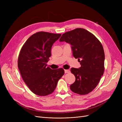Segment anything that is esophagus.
Returning a JSON list of instances; mask_svg holds the SVG:
<instances>
[{"label":"esophagus","mask_w":122,"mask_h":122,"mask_svg":"<svg viewBox=\"0 0 122 122\" xmlns=\"http://www.w3.org/2000/svg\"><path fill=\"white\" fill-rule=\"evenodd\" d=\"M70 72V71L69 70H65V73H69Z\"/></svg>","instance_id":"esophagus-1"}]
</instances>
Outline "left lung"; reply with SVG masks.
<instances>
[{
	"instance_id": "left-lung-1",
	"label": "left lung",
	"mask_w": 122,
	"mask_h": 122,
	"mask_svg": "<svg viewBox=\"0 0 122 122\" xmlns=\"http://www.w3.org/2000/svg\"><path fill=\"white\" fill-rule=\"evenodd\" d=\"M60 41L71 44L73 55L81 65L79 69H71L76 79L70 89L81 95L91 93L104 72L105 54L102 44L93 34L81 28L65 32Z\"/></svg>"
}]
</instances>
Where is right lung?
I'll list each match as a JSON object with an SVG mask.
<instances>
[{
	"label": "right lung",
	"instance_id": "1",
	"mask_svg": "<svg viewBox=\"0 0 122 122\" xmlns=\"http://www.w3.org/2000/svg\"><path fill=\"white\" fill-rule=\"evenodd\" d=\"M61 36L39 31L31 36L21 48L18 67L26 84L36 95L45 96L52 93L64 74L62 68L51 69L46 64L51 56V47Z\"/></svg>",
	"mask_w": 122,
	"mask_h": 122
}]
</instances>
